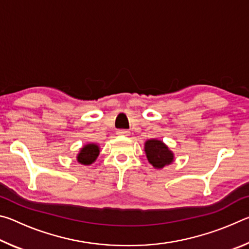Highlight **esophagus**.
<instances>
[{
    "label": "esophagus",
    "instance_id": "1",
    "mask_svg": "<svg viewBox=\"0 0 249 249\" xmlns=\"http://www.w3.org/2000/svg\"><path fill=\"white\" fill-rule=\"evenodd\" d=\"M117 135H121V136H129L130 135V132L127 129H119L116 132Z\"/></svg>",
    "mask_w": 249,
    "mask_h": 249
}]
</instances>
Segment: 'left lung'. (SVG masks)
<instances>
[{
    "label": "left lung",
    "mask_w": 249,
    "mask_h": 249,
    "mask_svg": "<svg viewBox=\"0 0 249 249\" xmlns=\"http://www.w3.org/2000/svg\"><path fill=\"white\" fill-rule=\"evenodd\" d=\"M144 149L147 160L155 169H162L175 161V154L162 141L156 138L146 141Z\"/></svg>",
    "instance_id": "8db88e82"
}]
</instances>
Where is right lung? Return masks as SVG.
<instances>
[{"mask_svg":"<svg viewBox=\"0 0 249 249\" xmlns=\"http://www.w3.org/2000/svg\"><path fill=\"white\" fill-rule=\"evenodd\" d=\"M100 155V146L94 142H90V144L84 145L81 147L77 154V161L81 165L89 166L93 163L96 159H98Z\"/></svg>","mask_w":249,"mask_h":249,"instance_id":"add662e5","label":"right lung"}]
</instances>
